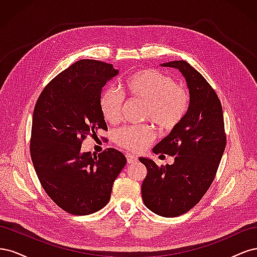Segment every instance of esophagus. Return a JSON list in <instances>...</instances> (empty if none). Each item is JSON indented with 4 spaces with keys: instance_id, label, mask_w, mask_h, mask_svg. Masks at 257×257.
<instances>
[{
    "instance_id": "34e87169",
    "label": "esophagus",
    "mask_w": 257,
    "mask_h": 257,
    "mask_svg": "<svg viewBox=\"0 0 257 257\" xmlns=\"http://www.w3.org/2000/svg\"><path fill=\"white\" fill-rule=\"evenodd\" d=\"M125 157H126V160H127L128 164H133V163H136L138 161L137 157H135V155L131 154V153H126Z\"/></svg>"
}]
</instances>
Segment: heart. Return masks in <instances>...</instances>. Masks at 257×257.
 Returning a JSON list of instances; mask_svg holds the SVG:
<instances>
[{
  "instance_id": "heart-1",
  "label": "heart",
  "mask_w": 257,
  "mask_h": 257,
  "mask_svg": "<svg viewBox=\"0 0 257 257\" xmlns=\"http://www.w3.org/2000/svg\"><path fill=\"white\" fill-rule=\"evenodd\" d=\"M119 89L108 87L100 93L98 105L106 122L119 120L124 96L145 102L144 119L162 131H172L182 122L189 110L190 96L170 77L155 69H143L121 81ZM154 138L148 125H126L114 132L115 144L133 152L145 150Z\"/></svg>"
}]
</instances>
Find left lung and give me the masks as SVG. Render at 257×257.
<instances>
[{
	"label": "left lung",
	"mask_w": 257,
	"mask_h": 257,
	"mask_svg": "<svg viewBox=\"0 0 257 257\" xmlns=\"http://www.w3.org/2000/svg\"><path fill=\"white\" fill-rule=\"evenodd\" d=\"M162 66L177 68L188 83L190 106L184 119L153 148L155 154L175 157L172 165L159 167L139 158L147 168L142 184L144 204L161 216L188 212L203 198L216 175L226 146L223 109L211 85L185 61Z\"/></svg>",
	"instance_id": "left-lung-1"
}]
</instances>
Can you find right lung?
Listing matches in <instances>:
<instances>
[{
    "label": "right lung",
    "mask_w": 257,
    "mask_h": 257,
    "mask_svg": "<svg viewBox=\"0 0 257 257\" xmlns=\"http://www.w3.org/2000/svg\"><path fill=\"white\" fill-rule=\"evenodd\" d=\"M118 73L105 62L77 61L46 85L34 107L30 144L34 169L48 196L71 214L104 208L126 164L113 148L98 155L81 151L83 139L107 128L98 98Z\"/></svg>",
    "instance_id": "add662e5"
}]
</instances>
